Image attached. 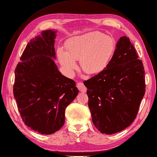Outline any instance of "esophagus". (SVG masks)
<instances>
[{
  "mask_svg": "<svg viewBox=\"0 0 157 157\" xmlns=\"http://www.w3.org/2000/svg\"><path fill=\"white\" fill-rule=\"evenodd\" d=\"M77 87H78L79 91H80L81 92H83V93H85L86 92V90H87V88H86V87L82 82L78 83V84H77Z\"/></svg>",
  "mask_w": 157,
  "mask_h": 157,
  "instance_id": "esophagus-1",
  "label": "esophagus"
}]
</instances>
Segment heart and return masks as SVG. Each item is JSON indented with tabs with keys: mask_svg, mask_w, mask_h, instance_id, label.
I'll return each mask as SVG.
<instances>
[{
	"mask_svg": "<svg viewBox=\"0 0 157 157\" xmlns=\"http://www.w3.org/2000/svg\"><path fill=\"white\" fill-rule=\"evenodd\" d=\"M115 41L112 37L94 31L69 39L67 51L60 47L56 55L60 64L68 76H72L78 68L79 59L82 69L89 75L101 72L111 61L115 50Z\"/></svg>",
	"mask_w": 157,
	"mask_h": 157,
	"instance_id": "1",
	"label": "heart"
}]
</instances>
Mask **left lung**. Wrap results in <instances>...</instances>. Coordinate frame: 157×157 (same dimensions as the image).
<instances>
[{
  "label": "left lung",
  "mask_w": 157,
  "mask_h": 157,
  "mask_svg": "<svg viewBox=\"0 0 157 157\" xmlns=\"http://www.w3.org/2000/svg\"><path fill=\"white\" fill-rule=\"evenodd\" d=\"M134 46L119 38L106 68L84 82L92 122L102 134H113L136 119L145 94V71Z\"/></svg>",
  "instance_id": "left-lung-1"
}]
</instances>
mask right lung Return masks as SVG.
I'll return each instance as SVG.
<instances>
[{"instance_id":"right-lung-1","label":"right lung","mask_w":157,"mask_h":157,"mask_svg":"<svg viewBox=\"0 0 157 157\" xmlns=\"http://www.w3.org/2000/svg\"><path fill=\"white\" fill-rule=\"evenodd\" d=\"M56 31H42L32 38L15 70L13 95L25 124L41 134L59 131L65 111L79 90L75 82L63 75L54 60Z\"/></svg>"}]
</instances>
